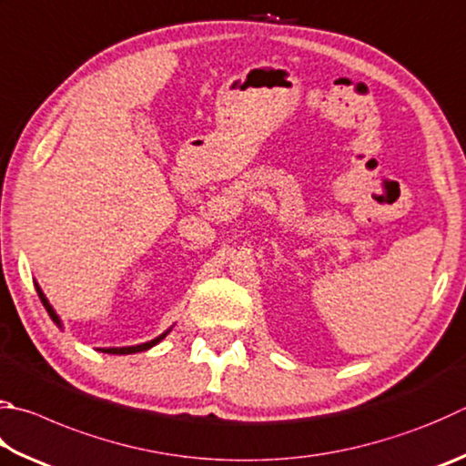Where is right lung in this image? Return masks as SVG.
Here are the masks:
<instances>
[{
    "mask_svg": "<svg viewBox=\"0 0 466 466\" xmlns=\"http://www.w3.org/2000/svg\"><path fill=\"white\" fill-rule=\"evenodd\" d=\"M36 291H38V298H40V301H42V306H45V308H46V311H48V316L53 318V321H55L56 326H61V319H58V316L55 314L53 306H50L48 299L45 298V293L40 291V287H38V285H36ZM165 336H167V332H165V334H160L158 338H155V340L145 342V344H138V346H126V349H101V352H107V354H132V352H142V350H148V349H152V346H155V344H158L160 340H163Z\"/></svg>",
    "mask_w": 466,
    "mask_h": 466,
    "instance_id": "obj_1",
    "label": "right lung"
}]
</instances>
